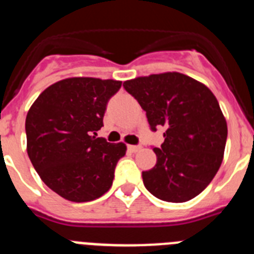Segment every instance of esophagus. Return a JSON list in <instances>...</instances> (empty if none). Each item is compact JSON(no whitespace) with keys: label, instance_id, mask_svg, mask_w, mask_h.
Masks as SVG:
<instances>
[{"label":"esophagus","instance_id":"esophagus-1","mask_svg":"<svg viewBox=\"0 0 254 254\" xmlns=\"http://www.w3.org/2000/svg\"><path fill=\"white\" fill-rule=\"evenodd\" d=\"M140 149H141V146H138V145H128V150L131 153H137Z\"/></svg>","mask_w":254,"mask_h":254}]
</instances>
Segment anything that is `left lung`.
Listing matches in <instances>:
<instances>
[{
    "label": "left lung",
    "mask_w": 254,
    "mask_h": 254,
    "mask_svg": "<svg viewBox=\"0 0 254 254\" xmlns=\"http://www.w3.org/2000/svg\"><path fill=\"white\" fill-rule=\"evenodd\" d=\"M146 112L151 131L164 128L154 148L157 164L142 172L158 199L184 203L209 185L224 159L227 125L212 91L177 71L137 77L123 83Z\"/></svg>",
    "instance_id": "obj_1"
}]
</instances>
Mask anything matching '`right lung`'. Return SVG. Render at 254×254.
Returning a JSON list of instances; mask_svg holds the SVG:
<instances>
[{
  "instance_id": "1",
  "label": "right lung",
  "mask_w": 254,
  "mask_h": 254,
  "mask_svg": "<svg viewBox=\"0 0 254 254\" xmlns=\"http://www.w3.org/2000/svg\"><path fill=\"white\" fill-rule=\"evenodd\" d=\"M121 86L114 79L66 78L47 87L30 106L25 119L28 157L43 183L66 200H95L112 188L127 148L96 137V131Z\"/></svg>"
}]
</instances>
